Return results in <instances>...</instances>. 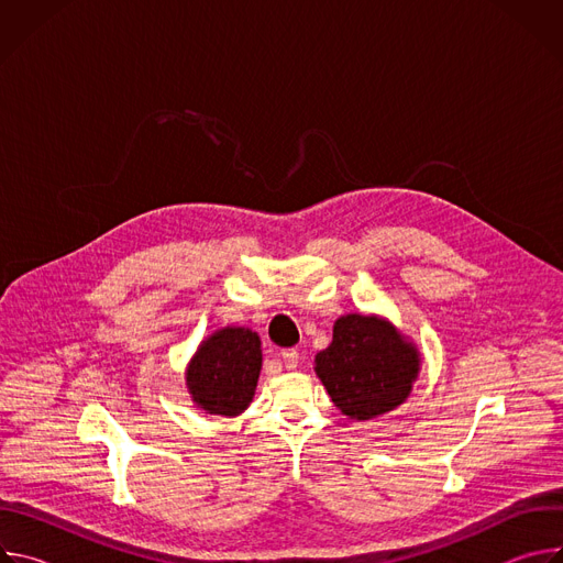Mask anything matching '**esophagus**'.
<instances>
[{
  "mask_svg": "<svg viewBox=\"0 0 563 563\" xmlns=\"http://www.w3.org/2000/svg\"><path fill=\"white\" fill-rule=\"evenodd\" d=\"M280 358L285 363L287 369H296L298 367V361H300V354L296 350H283L280 352Z\"/></svg>",
  "mask_w": 563,
  "mask_h": 563,
  "instance_id": "esophagus-1",
  "label": "esophagus"
}]
</instances>
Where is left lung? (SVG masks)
<instances>
[{
	"label": "left lung",
	"instance_id": "left-lung-1",
	"mask_svg": "<svg viewBox=\"0 0 563 563\" xmlns=\"http://www.w3.org/2000/svg\"><path fill=\"white\" fill-rule=\"evenodd\" d=\"M313 372L347 419L369 421L406 404L421 352L389 318L352 311L336 318L332 343L316 354Z\"/></svg>",
	"mask_w": 563,
	"mask_h": 563
}]
</instances>
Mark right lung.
<instances>
[{"label":"right lung","mask_w":563,"mask_h":563,"mask_svg":"<svg viewBox=\"0 0 563 563\" xmlns=\"http://www.w3.org/2000/svg\"><path fill=\"white\" fill-rule=\"evenodd\" d=\"M261 367V336L254 330H216L198 345L185 369L194 406L205 415L240 417L254 400Z\"/></svg>","instance_id":"1"}]
</instances>
